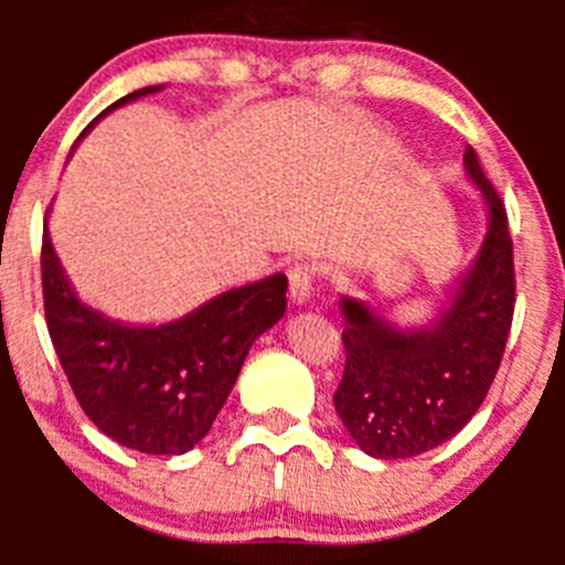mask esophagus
Returning <instances> with one entry per match:
<instances>
[{
  "label": "esophagus",
  "mask_w": 565,
  "mask_h": 565,
  "mask_svg": "<svg viewBox=\"0 0 565 565\" xmlns=\"http://www.w3.org/2000/svg\"><path fill=\"white\" fill-rule=\"evenodd\" d=\"M317 281V267L309 265V262H295L289 267V298L295 303H306L311 298V289H315Z\"/></svg>",
  "instance_id": "esophagus-1"
}]
</instances>
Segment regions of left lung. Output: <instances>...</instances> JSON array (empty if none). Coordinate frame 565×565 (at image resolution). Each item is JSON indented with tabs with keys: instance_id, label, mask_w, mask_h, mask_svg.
I'll return each instance as SVG.
<instances>
[{
	"instance_id": "8db88e82",
	"label": "left lung",
	"mask_w": 565,
	"mask_h": 565,
	"mask_svg": "<svg viewBox=\"0 0 565 565\" xmlns=\"http://www.w3.org/2000/svg\"><path fill=\"white\" fill-rule=\"evenodd\" d=\"M467 174L489 204V230L476 265L435 328H391L366 303L344 298V374L333 393L352 440L377 459L431 451L476 415L503 361L514 319V243L500 193L472 147Z\"/></svg>"
}]
</instances>
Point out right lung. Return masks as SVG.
I'll use <instances>...</instances> for the list:
<instances>
[{"mask_svg": "<svg viewBox=\"0 0 565 565\" xmlns=\"http://www.w3.org/2000/svg\"><path fill=\"white\" fill-rule=\"evenodd\" d=\"M158 89H136L104 114ZM40 276L51 344L87 418L119 446L161 457L191 451L207 435L256 335L287 311V276L276 273L230 289L177 322H111L76 298L51 248L49 226Z\"/></svg>", "mask_w": 565, "mask_h": 565, "instance_id": "right-lung-1", "label": "right lung"}]
</instances>
